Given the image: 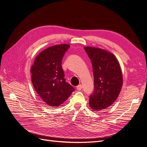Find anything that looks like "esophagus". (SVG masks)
Returning a JSON list of instances; mask_svg holds the SVG:
<instances>
[{
    "label": "esophagus",
    "mask_w": 147,
    "mask_h": 147,
    "mask_svg": "<svg viewBox=\"0 0 147 147\" xmlns=\"http://www.w3.org/2000/svg\"><path fill=\"white\" fill-rule=\"evenodd\" d=\"M76 88H77V90H78V91H80L82 89V86L81 85H79L78 86H77Z\"/></svg>",
    "instance_id": "1"
}]
</instances>
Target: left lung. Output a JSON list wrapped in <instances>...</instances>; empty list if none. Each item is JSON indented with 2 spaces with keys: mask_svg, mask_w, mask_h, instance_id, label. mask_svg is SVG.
I'll list each match as a JSON object with an SVG mask.
<instances>
[{
  "mask_svg": "<svg viewBox=\"0 0 147 147\" xmlns=\"http://www.w3.org/2000/svg\"><path fill=\"white\" fill-rule=\"evenodd\" d=\"M93 66L94 91L90 96L89 104L93 110H100L111 106L120 93L122 73L114 54L102 49L85 47Z\"/></svg>",
  "mask_w": 147,
  "mask_h": 147,
  "instance_id": "obj_1",
  "label": "left lung"
}]
</instances>
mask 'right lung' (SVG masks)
Returning a JSON list of instances; mask_svg holds the SVG:
<instances>
[{"mask_svg": "<svg viewBox=\"0 0 147 147\" xmlns=\"http://www.w3.org/2000/svg\"><path fill=\"white\" fill-rule=\"evenodd\" d=\"M69 45L49 47L40 53L31 68V80L34 90L46 104L61 105L74 91L67 83L62 67V61Z\"/></svg>", "mask_w": 147, "mask_h": 147, "instance_id": "add662e5", "label": "right lung"}]
</instances>
